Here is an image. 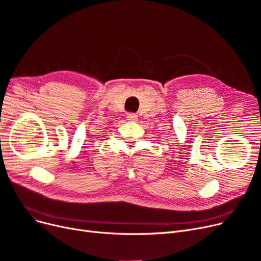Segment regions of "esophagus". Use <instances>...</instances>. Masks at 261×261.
Returning <instances> with one entry per match:
<instances>
[{
  "mask_svg": "<svg viewBox=\"0 0 261 261\" xmlns=\"http://www.w3.org/2000/svg\"><path fill=\"white\" fill-rule=\"evenodd\" d=\"M126 117H127V120L130 121V122L137 121V115L135 113H127V114H126Z\"/></svg>",
  "mask_w": 261,
  "mask_h": 261,
  "instance_id": "esophagus-1",
  "label": "esophagus"
}]
</instances>
